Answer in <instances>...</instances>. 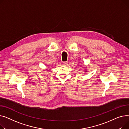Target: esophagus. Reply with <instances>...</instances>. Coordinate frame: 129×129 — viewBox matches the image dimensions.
<instances>
[{
  "mask_svg": "<svg viewBox=\"0 0 129 129\" xmlns=\"http://www.w3.org/2000/svg\"><path fill=\"white\" fill-rule=\"evenodd\" d=\"M67 63H68L67 62H63L62 63V64L63 66H66V65L67 64Z\"/></svg>",
  "mask_w": 129,
  "mask_h": 129,
  "instance_id": "obj_1",
  "label": "esophagus"
}]
</instances>
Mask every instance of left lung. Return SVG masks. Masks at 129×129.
<instances>
[{
	"label": "left lung",
	"mask_w": 129,
	"mask_h": 129,
	"mask_svg": "<svg viewBox=\"0 0 129 129\" xmlns=\"http://www.w3.org/2000/svg\"><path fill=\"white\" fill-rule=\"evenodd\" d=\"M84 72H85V73L87 72V69H86V68H85V69H84Z\"/></svg>",
	"instance_id": "obj_1"
}]
</instances>
